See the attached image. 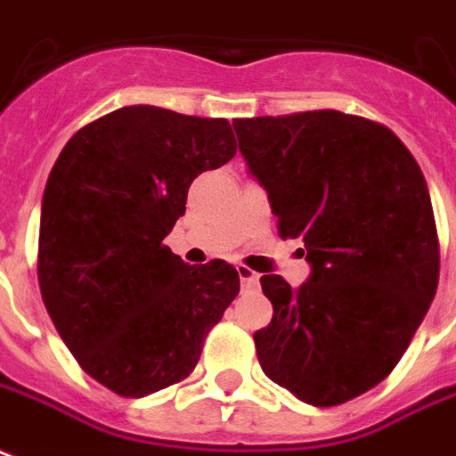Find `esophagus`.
<instances>
[{
    "label": "esophagus",
    "instance_id": "34e87169",
    "mask_svg": "<svg viewBox=\"0 0 456 456\" xmlns=\"http://www.w3.org/2000/svg\"><path fill=\"white\" fill-rule=\"evenodd\" d=\"M236 273H239V277H241L243 287H248V289H251V287H258L260 277L253 273V270H248L246 265H239V267H236Z\"/></svg>",
    "mask_w": 456,
    "mask_h": 456
}]
</instances>
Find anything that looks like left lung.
Listing matches in <instances>:
<instances>
[{
  "label": "left lung",
  "instance_id": "obj_1",
  "mask_svg": "<svg viewBox=\"0 0 456 456\" xmlns=\"http://www.w3.org/2000/svg\"><path fill=\"white\" fill-rule=\"evenodd\" d=\"M248 174L280 234L304 239L311 277L263 274L273 321L263 373L305 404L335 406L385 380L428 313L440 277L421 167L390 128L321 110L234 121Z\"/></svg>",
  "mask_w": 456,
  "mask_h": 456
}]
</instances>
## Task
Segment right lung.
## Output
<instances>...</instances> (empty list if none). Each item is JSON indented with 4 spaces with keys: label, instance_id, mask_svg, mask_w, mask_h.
Here are the masks:
<instances>
[{
    "label": "right lung",
    "instance_id": "add662e5",
    "mask_svg": "<svg viewBox=\"0 0 456 456\" xmlns=\"http://www.w3.org/2000/svg\"><path fill=\"white\" fill-rule=\"evenodd\" d=\"M227 119L134 104L83 126L45 186L37 280L69 352L100 385L145 397L183 380L239 294L224 260L162 243L198 174L227 165Z\"/></svg>",
    "mask_w": 456,
    "mask_h": 456
}]
</instances>
